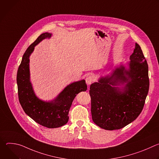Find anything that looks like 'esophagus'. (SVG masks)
I'll return each instance as SVG.
<instances>
[{"instance_id": "esophagus-1", "label": "esophagus", "mask_w": 159, "mask_h": 159, "mask_svg": "<svg viewBox=\"0 0 159 159\" xmlns=\"http://www.w3.org/2000/svg\"><path fill=\"white\" fill-rule=\"evenodd\" d=\"M94 81V79L93 77L91 76V75H88L86 79H85V82H86V84L89 85L91 84Z\"/></svg>"}]
</instances>
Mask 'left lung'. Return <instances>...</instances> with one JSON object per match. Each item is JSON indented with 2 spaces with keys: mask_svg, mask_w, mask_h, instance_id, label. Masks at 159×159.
<instances>
[{
  "mask_svg": "<svg viewBox=\"0 0 159 159\" xmlns=\"http://www.w3.org/2000/svg\"><path fill=\"white\" fill-rule=\"evenodd\" d=\"M128 68L120 64L90 86L94 123L107 130L121 129L141 113L149 89L148 67L139 44L129 57ZM120 86V87L119 86Z\"/></svg>",
  "mask_w": 159,
  "mask_h": 159,
  "instance_id": "obj_1",
  "label": "left lung"
}]
</instances>
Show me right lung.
<instances>
[{"mask_svg": "<svg viewBox=\"0 0 159 159\" xmlns=\"http://www.w3.org/2000/svg\"><path fill=\"white\" fill-rule=\"evenodd\" d=\"M52 34H41L28 48L22 57L17 73L19 102L26 114L34 121L48 128L62 126L69 121V112L75 96L87 89L84 79L74 82L64 88L53 100L44 101L34 93L30 81V57L35 46L42 40L50 38Z\"/></svg>", "mask_w": 159, "mask_h": 159, "instance_id": "1", "label": "right lung"}]
</instances>
